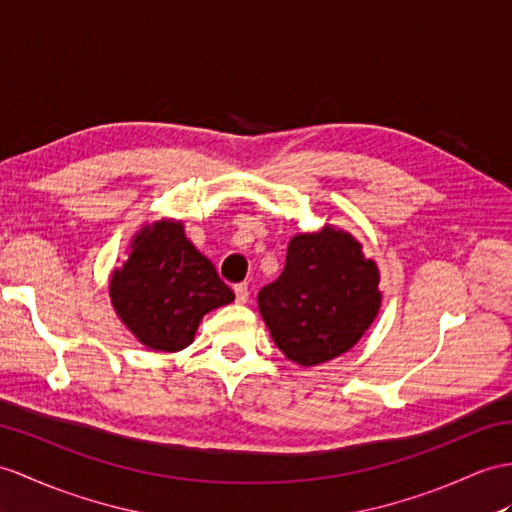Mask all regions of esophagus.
I'll return each instance as SVG.
<instances>
[{"label": "esophagus", "instance_id": "obj_1", "mask_svg": "<svg viewBox=\"0 0 512 512\" xmlns=\"http://www.w3.org/2000/svg\"><path fill=\"white\" fill-rule=\"evenodd\" d=\"M234 295H236V302H239V304H245L247 299H249V289H247V284H236V286H234Z\"/></svg>", "mask_w": 512, "mask_h": 512}]
</instances>
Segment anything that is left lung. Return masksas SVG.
<instances>
[{"mask_svg": "<svg viewBox=\"0 0 512 512\" xmlns=\"http://www.w3.org/2000/svg\"><path fill=\"white\" fill-rule=\"evenodd\" d=\"M378 284V265L356 236L326 223L291 236L280 278L258 293V308L278 350L317 367L363 339L382 306Z\"/></svg>", "mask_w": 512, "mask_h": 512, "instance_id": "1", "label": "left lung"}]
</instances>
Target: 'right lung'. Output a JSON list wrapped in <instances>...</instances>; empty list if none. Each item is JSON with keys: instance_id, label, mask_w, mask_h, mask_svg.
Here are the masks:
<instances>
[{"instance_id": "add662e5", "label": "right lung", "mask_w": 512, "mask_h": 512, "mask_svg": "<svg viewBox=\"0 0 512 512\" xmlns=\"http://www.w3.org/2000/svg\"><path fill=\"white\" fill-rule=\"evenodd\" d=\"M108 295L136 341L169 354L193 343L206 313L234 302L180 219H158L132 236L128 258L110 273Z\"/></svg>"}]
</instances>
